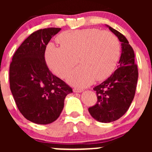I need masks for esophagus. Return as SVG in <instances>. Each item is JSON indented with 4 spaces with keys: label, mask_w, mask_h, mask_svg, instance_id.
I'll return each instance as SVG.
<instances>
[{
    "label": "esophagus",
    "mask_w": 152,
    "mask_h": 152,
    "mask_svg": "<svg viewBox=\"0 0 152 152\" xmlns=\"http://www.w3.org/2000/svg\"><path fill=\"white\" fill-rule=\"evenodd\" d=\"M83 89L77 88V87L73 88V92H74V93H82V92H83Z\"/></svg>",
    "instance_id": "esophagus-1"
}]
</instances>
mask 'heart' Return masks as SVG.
I'll use <instances>...</instances> for the list:
<instances>
[{
    "label": "heart",
    "instance_id": "obj_1",
    "mask_svg": "<svg viewBox=\"0 0 152 152\" xmlns=\"http://www.w3.org/2000/svg\"><path fill=\"white\" fill-rule=\"evenodd\" d=\"M61 45L50 43L46 60L52 71L64 79L80 62L67 81L73 85L85 87L96 79L102 81L113 73L118 62L120 42L108 31L85 28L67 31L58 37Z\"/></svg>",
    "mask_w": 152,
    "mask_h": 152
}]
</instances>
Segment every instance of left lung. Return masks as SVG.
Wrapping results in <instances>:
<instances>
[{
    "instance_id": "obj_1",
    "label": "left lung",
    "mask_w": 152,
    "mask_h": 152,
    "mask_svg": "<svg viewBox=\"0 0 152 152\" xmlns=\"http://www.w3.org/2000/svg\"><path fill=\"white\" fill-rule=\"evenodd\" d=\"M121 42L122 52L118 68L102 84L93 88L97 95V103L88 108L93 118L102 123L115 121L124 115L134 97L138 79L134 53L126 38L108 26Z\"/></svg>"
}]
</instances>
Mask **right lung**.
Returning <instances> with one entry per match:
<instances>
[{"instance_id":"1","label":"right lung","mask_w":152,"mask_h":152,"mask_svg":"<svg viewBox=\"0 0 152 152\" xmlns=\"http://www.w3.org/2000/svg\"><path fill=\"white\" fill-rule=\"evenodd\" d=\"M60 28L39 29L14 53L10 67V90L21 114L30 121L48 124L59 118L64 101L73 90L49 70L46 45Z\"/></svg>"}]
</instances>
